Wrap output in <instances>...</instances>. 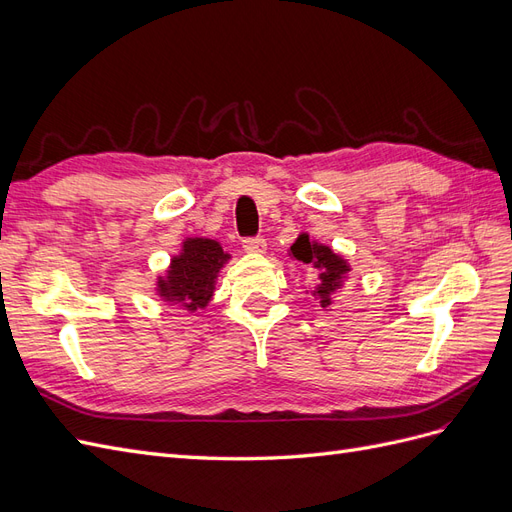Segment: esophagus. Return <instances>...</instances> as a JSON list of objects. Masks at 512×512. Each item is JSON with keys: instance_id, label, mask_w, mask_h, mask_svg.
<instances>
[{"instance_id": "34e87169", "label": "esophagus", "mask_w": 512, "mask_h": 512, "mask_svg": "<svg viewBox=\"0 0 512 512\" xmlns=\"http://www.w3.org/2000/svg\"><path fill=\"white\" fill-rule=\"evenodd\" d=\"M243 250L247 254H265L267 252V241L262 237H252V239H245L243 241Z\"/></svg>"}]
</instances>
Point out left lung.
I'll return each instance as SVG.
<instances>
[{
  "label": "left lung",
  "mask_w": 512,
  "mask_h": 512,
  "mask_svg": "<svg viewBox=\"0 0 512 512\" xmlns=\"http://www.w3.org/2000/svg\"><path fill=\"white\" fill-rule=\"evenodd\" d=\"M290 256L318 269V284L314 286L312 294L322 307H331L333 294L344 286L350 273L348 260L342 254H335L329 245L312 241L305 232L292 243Z\"/></svg>",
  "instance_id": "obj_1"
}]
</instances>
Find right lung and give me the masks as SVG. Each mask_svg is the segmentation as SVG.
I'll use <instances>...</instances> for the list:
<instances>
[{
    "mask_svg": "<svg viewBox=\"0 0 512 512\" xmlns=\"http://www.w3.org/2000/svg\"><path fill=\"white\" fill-rule=\"evenodd\" d=\"M230 254L215 239L188 237L181 252L170 258L164 275L158 277L156 292L164 303L181 305L188 312L205 309L215 292V282Z\"/></svg>",
    "mask_w": 512,
    "mask_h": 512,
    "instance_id": "obj_1",
    "label": "right lung"
}]
</instances>
